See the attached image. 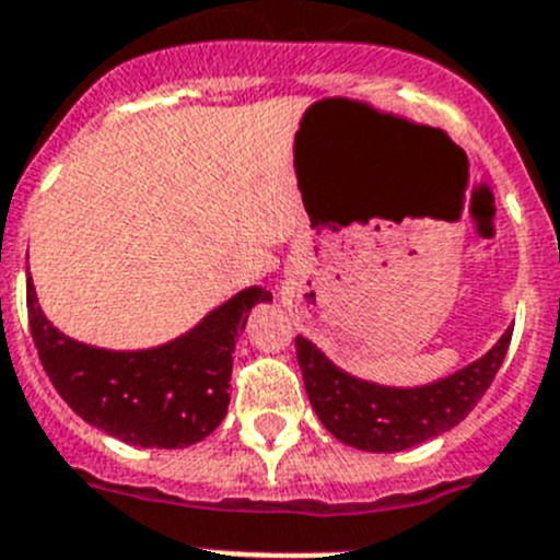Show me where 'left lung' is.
<instances>
[{"label":"left lung","mask_w":560,"mask_h":560,"mask_svg":"<svg viewBox=\"0 0 560 560\" xmlns=\"http://www.w3.org/2000/svg\"><path fill=\"white\" fill-rule=\"evenodd\" d=\"M511 331L514 326L467 368L420 386L357 378L306 337H295V351L312 409L331 436L357 451L398 453L451 431L475 409L503 364Z\"/></svg>","instance_id":"1"}]
</instances>
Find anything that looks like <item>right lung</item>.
<instances>
[{
  "instance_id": "right-lung-1",
  "label": "right lung",
  "mask_w": 560,
  "mask_h": 560,
  "mask_svg": "<svg viewBox=\"0 0 560 560\" xmlns=\"http://www.w3.org/2000/svg\"><path fill=\"white\" fill-rule=\"evenodd\" d=\"M265 287H245L171 342L109 351L51 326L27 270L30 331L46 375L88 425L135 447L176 451L215 431L229 411V378L237 337Z\"/></svg>"
}]
</instances>
